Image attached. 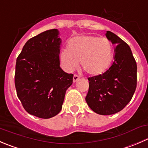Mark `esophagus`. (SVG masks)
<instances>
[{
  "mask_svg": "<svg viewBox=\"0 0 148 148\" xmlns=\"http://www.w3.org/2000/svg\"><path fill=\"white\" fill-rule=\"evenodd\" d=\"M79 77L77 74H74V77H73V82H76L77 80H79Z\"/></svg>",
  "mask_w": 148,
  "mask_h": 148,
  "instance_id": "esophagus-1",
  "label": "esophagus"
}]
</instances>
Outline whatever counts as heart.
I'll return each mask as SVG.
<instances>
[{
  "label": "heart",
  "instance_id": "obj_1",
  "mask_svg": "<svg viewBox=\"0 0 148 148\" xmlns=\"http://www.w3.org/2000/svg\"><path fill=\"white\" fill-rule=\"evenodd\" d=\"M60 60L66 71L81 66L87 74L97 76L110 66L114 57V45L106 38L95 35H79L71 38L67 48L60 52Z\"/></svg>",
  "mask_w": 148,
  "mask_h": 148
}]
</instances>
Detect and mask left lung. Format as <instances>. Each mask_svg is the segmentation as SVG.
Returning <instances> with one entry per match:
<instances>
[{
    "mask_svg": "<svg viewBox=\"0 0 148 148\" xmlns=\"http://www.w3.org/2000/svg\"><path fill=\"white\" fill-rule=\"evenodd\" d=\"M106 35L113 44H117L114 61L106 72L89 77L85 100L94 112L111 115L119 112L132 98L137 87V63L124 40L110 31Z\"/></svg>",
    "mask_w": 148,
    "mask_h": 148,
    "instance_id": "1",
    "label": "left lung"
}]
</instances>
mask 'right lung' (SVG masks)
Returning a JSON list of instances; mask_svg holds the SVG:
<instances>
[{"mask_svg":"<svg viewBox=\"0 0 148 148\" xmlns=\"http://www.w3.org/2000/svg\"><path fill=\"white\" fill-rule=\"evenodd\" d=\"M56 29L47 30L29 40L16 63V94L27 113L50 119L61 111L73 74L60 67L61 40Z\"/></svg>","mask_w":148,"mask_h":148,"instance_id":"right-lung-1","label":"right lung"}]
</instances>
